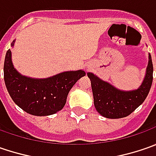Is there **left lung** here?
I'll return each mask as SVG.
<instances>
[{
  "label": "left lung",
  "instance_id": "left-lung-1",
  "mask_svg": "<svg viewBox=\"0 0 156 156\" xmlns=\"http://www.w3.org/2000/svg\"><path fill=\"white\" fill-rule=\"evenodd\" d=\"M91 81L94 104L101 115L109 119H119L129 115L147 98L153 81V63L148 54L146 75L141 85L135 90H120L93 73H87Z\"/></svg>",
  "mask_w": 156,
  "mask_h": 156
}]
</instances>
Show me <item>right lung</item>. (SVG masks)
Listing matches in <instances>:
<instances>
[{
  "label": "right lung",
  "instance_id": "add662e5",
  "mask_svg": "<svg viewBox=\"0 0 156 156\" xmlns=\"http://www.w3.org/2000/svg\"><path fill=\"white\" fill-rule=\"evenodd\" d=\"M15 44V41L11 46ZM86 75L83 70L62 72L44 79L21 75L15 69L11 51L6 53L4 81L12 100L22 110L32 115L45 116L62 110L70 89Z\"/></svg>",
  "mask_w": 156,
  "mask_h": 156
}]
</instances>
